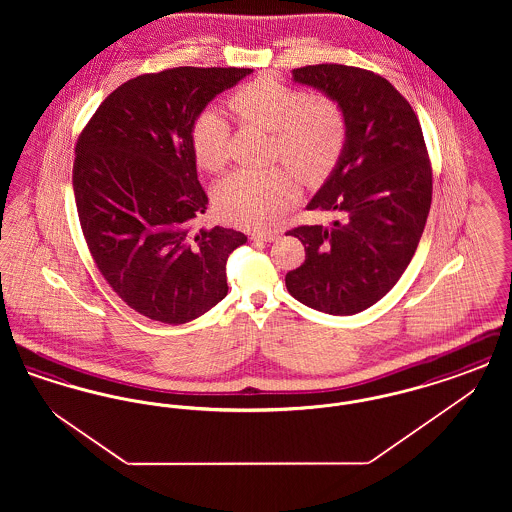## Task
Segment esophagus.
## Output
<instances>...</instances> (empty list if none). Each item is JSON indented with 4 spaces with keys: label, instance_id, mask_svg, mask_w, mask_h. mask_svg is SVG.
<instances>
[{
    "label": "esophagus",
    "instance_id": "34e87169",
    "mask_svg": "<svg viewBox=\"0 0 512 512\" xmlns=\"http://www.w3.org/2000/svg\"><path fill=\"white\" fill-rule=\"evenodd\" d=\"M249 240L251 242H261V244H270V242L278 240V234H274V232H259V234H251Z\"/></svg>",
    "mask_w": 512,
    "mask_h": 512
}]
</instances>
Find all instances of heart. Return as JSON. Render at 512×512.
<instances>
[{"label":"heart","instance_id":"1","mask_svg":"<svg viewBox=\"0 0 512 512\" xmlns=\"http://www.w3.org/2000/svg\"><path fill=\"white\" fill-rule=\"evenodd\" d=\"M228 107L244 122L272 132L270 153L298 174L303 184H317L334 169L345 144V119L336 101L307 98L282 82L259 78L236 90ZM230 126L219 109H205L192 126L197 163L219 171L228 159ZM286 167L240 169L215 190L220 215L244 228H268L280 219L297 195V179Z\"/></svg>","mask_w":512,"mask_h":512}]
</instances>
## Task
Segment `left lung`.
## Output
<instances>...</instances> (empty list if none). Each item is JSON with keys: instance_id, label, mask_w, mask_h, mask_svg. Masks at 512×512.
<instances>
[{"instance_id": "8db88e82", "label": "left lung", "mask_w": 512, "mask_h": 512, "mask_svg": "<svg viewBox=\"0 0 512 512\" xmlns=\"http://www.w3.org/2000/svg\"><path fill=\"white\" fill-rule=\"evenodd\" d=\"M295 84L338 103L345 144L309 211L330 226H297L303 265L286 274L297 301L328 315H357L397 284L413 259L432 203V169L413 107L378 74L345 65L293 69Z\"/></svg>"}]
</instances>
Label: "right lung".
<instances>
[{"instance_id": "add662e5", "label": "right lung", "mask_w": 512, "mask_h": 512, "mask_svg": "<svg viewBox=\"0 0 512 512\" xmlns=\"http://www.w3.org/2000/svg\"><path fill=\"white\" fill-rule=\"evenodd\" d=\"M251 69L178 67L119 86L82 130L73 167L78 219L99 272L140 315L184 324L228 293L232 228H199L207 209L195 169L197 115Z\"/></svg>"}]
</instances>
